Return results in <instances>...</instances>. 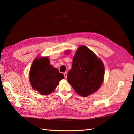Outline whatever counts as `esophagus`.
I'll return each mask as SVG.
<instances>
[{"label":"esophagus","mask_w":134,"mask_h":134,"mask_svg":"<svg viewBox=\"0 0 134 134\" xmlns=\"http://www.w3.org/2000/svg\"><path fill=\"white\" fill-rule=\"evenodd\" d=\"M64 75L65 78H67V72H65V73H64Z\"/></svg>","instance_id":"1"}]
</instances>
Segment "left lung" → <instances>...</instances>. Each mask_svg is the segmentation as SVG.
I'll return each mask as SVG.
<instances>
[{
    "label": "left lung",
    "instance_id": "obj_1",
    "mask_svg": "<svg viewBox=\"0 0 134 134\" xmlns=\"http://www.w3.org/2000/svg\"><path fill=\"white\" fill-rule=\"evenodd\" d=\"M104 74L102 61L87 47L82 45L74 55L67 78L76 93L87 97L98 90L103 82Z\"/></svg>",
    "mask_w": 134,
    "mask_h": 134
}]
</instances>
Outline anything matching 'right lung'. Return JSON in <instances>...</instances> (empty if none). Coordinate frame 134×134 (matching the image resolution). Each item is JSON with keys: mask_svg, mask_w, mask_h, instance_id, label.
<instances>
[{"mask_svg": "<svg viewBox=\"0 0 134 134\" xmlns=\"http://www.w3.org/2000/svg\"><path fill=\"white\" fill-rule=\"evenodd\" d=\"M49 63L48 57L36 58L32 63L29 72L32 87L42 95L54 92L60 81L64 78L63 74L59 73Z\"/></svg>", "mask_w": 134, "mask_h": 134, "instance_id": "obj_1", "label": "right lung"}]
</instances>
